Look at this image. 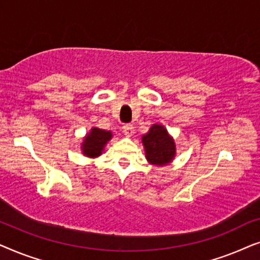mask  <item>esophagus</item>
<instances>
[{
	"label": "esophagus",
	"mask_w": 260,
	"mask_h": 260,
	"mask_svg": "<svg viewBox=\"0 0 260 260\" xmlns=\"http://www.w3.org/2000/svg\"><path fill=\"white\" fill-rule=\"evenodd\" d=\"M122 129H123L124 135H126V136H133L135 134V127L133 124H124Z\"/></svg>",
	"instance_id": "esophagus-1"
}]
</instances>
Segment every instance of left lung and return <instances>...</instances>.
<instances>
[{
    "label": "left lung",
    "mask_w": 260,
    "mask_h": 260,
    "mask_svg": "<svg viewBox=\"0 0 260 260\" xmlns=\"http://www.w3.org/2000/svg\"><path fill=\"white\" fill-rule=\"evenodd\" d=\"M147 159L152 165L163 166L172 161L175 155V143L165 126L155 124L142 138Z\"/></svg>",
    "instance_id": "1"
}]
</instances>
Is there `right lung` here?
Returning a JSON list of instances; mask_svg holds the SVG:
<instances>
[{
    "instance_id": "1",
    "label": "right lung",
    "mask_w": 260,
    "mask_h": 260,
    "mask_svg": "<svg viewBox=\"0 0 260 260\" xmlns=\"http://www.w3.org/2000/svg\"><path fill=\"white\" fill-rule=\"evenodd\" d=\"M111 133L110 131L101 130L97 127H93L91 133L87 135L83 143V151L86 156L90 157H95L102 154L103 148L108 143V141L111 138Z\"/></svg>"
}]
</instances>
